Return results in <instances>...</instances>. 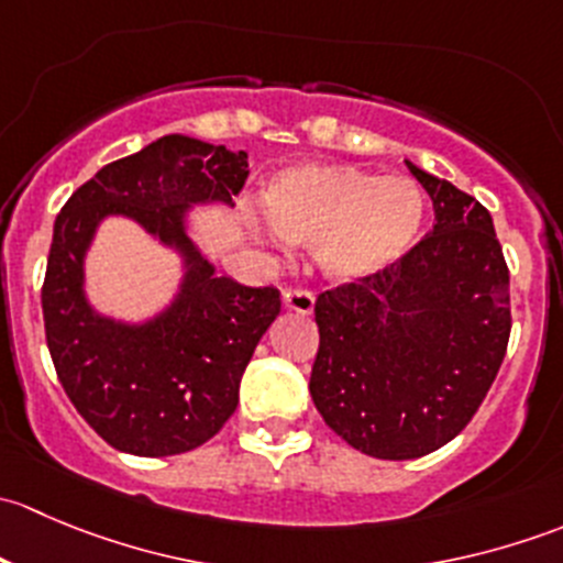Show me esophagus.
Instances as JSON below:
<instances>
[{
	"label": "esophagus",
	"mask_w": 563,
	"mask_h": 563,
	"mask_svg": "<svg viewBox=\"0 0 563 563\" xmlns=\"http://www.w3.org/2000/svg\"><path fill=\"white\" fill-rule=\"evenodd\" d=\"M283 305H286L288 310H294V313H313V305H316V297L308 291V288H288V291H283Z\"/></svg>",
	"instance_id": "obj_1"
}]
</instances>
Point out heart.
I'll return each instance as SVG.
<instances>
[{"label":"heart","mask_w":563,"mask_h":563,"mask_svg":"<svg viewBox=\"0 0 563 563\" xmlns=\"http://www.w3.org/2000/svg\"><path fill=\"white\" fill-rule=\"evenodd\" d=\"M269 229L313 247L338 283H360L395 266L419 240L424 201L406 176H373L354 166H299L266 187Z\"/></svg>","instance_id":"1"}]
</instances>
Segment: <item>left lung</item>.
Wrapping results in <instances>:
<instances>
[{"instance_id": "1", "label": "left lung", "mask_w": 563, "mask_h": 563, "mask_svg": "<svg viewBox=\"0 0 563 563\" xmlns=\"http://www.w3.org/2000/svg\"><path fill=\"white\" fill-rule=\"evenodd\" d=\"M433 231L376 277L323 291L310 395L354 450L413 460L471 422L507 354L509 269L476 198L408 163Z\"/></svg>"}]
</instances>
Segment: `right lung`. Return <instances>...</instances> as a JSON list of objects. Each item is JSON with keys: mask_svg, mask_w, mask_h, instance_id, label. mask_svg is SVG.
Segmentation results:
<instances>
[{"mask_svg": "<svg viewBox=\"0 0 563 563\" xmlns=\"http://www.w3.org/2000/svg\"><path fill=\"white\" fill-rule=\"evenodd\" d=\"M245 179V152L174 133L108 163L56 214L45 340L70 402L113 450L190 452L236 411L242 373L280 313V291L218 275L187 236L185 214L192 203L231 207ZM108 213L135 219L186 264L175 302L144 324L100 317L82 294V258Z\"/></svg>", "mask_w": 563, "mask_h": 563, "instance_id": "1", "label": "right lung"}]
</instances>
